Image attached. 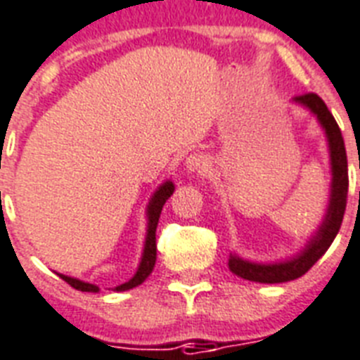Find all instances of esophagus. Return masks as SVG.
<instances>
[{
	"label": "esophagus",
	"mask_w": 360,
	"mask_h": 360,
	"mask_svg": "<svg viewBox=\"0 0 360 360\" xmlns=\"http://www.w3.org/2000/svg\"><path fill=\"white\" fill-rule=\"evenodd\" d=\"M185 166L191 174H203L209 168V158L205 155H198L196 153V155H191L186 158Z\"/></svg>",
	"instance_id": "esophagus-1"
}]
</instances>
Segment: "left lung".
Instances as JSON below:
<instances>
[{
    "instance_id": "1",
    "label": "left lung",
    "mask_w": 360,
    "mask_h": 360,
    "mask_svg": "<svg viewBox=\"0 0 360 360\" xmlns=\"http://www.w3.org/2000/svg\"><path fill=\"white\" fill-rule=\"evenodd\" d=\"M293 103L301 104L307 110H310L318 117L319 124L323 127L325 136H327L330 155V172H333L329 207H327V213H325L321 226L310 237L304 248L297 256L290 257L285 262L254 263L248 262V259H243V257L236 256V254H230L228 267H230L231 273L245 280L259 282V284H280V282H290V280L302 276L327 252V248H329L338 230H340L344 213H346L349 179H347L346 146H344V138H342V132L338 129V123H336L333 114L327 108V104L316 93L299 95V97L293 98Z\"/></svg>"
}]
</instances>
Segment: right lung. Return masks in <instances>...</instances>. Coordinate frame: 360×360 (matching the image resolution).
Here are the masks:
<instances>
[{"label":"right lung","instance_id":"1","mask_svg":"<svg viewBox=\"0 0 360 360\" xmlns=\"http://www.w3.org/2000/svg\"><path fill=\"white\" fill-rule=\"evenodd\" d=\"M175 186L172 181H166L162 185L158 186L155 194L149 200V205H147V236H146V245H143V254H141V262L138 265V271L129 282L117 285L115 291H127L132 290L136 285H140L143 280L151 274L153 267H155V262H157V226L158 219H160V213H162V207L166 200H168L172 194H174ZM61 278L67 282L69 285H72L75 290L78 291H91V293H97L98 285L89 284V282H84V280L72 278V276H65V274H59Z\"/></svg>","mask_w":360,"mask_h":360}]
</instances>
